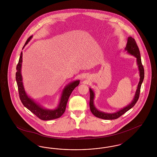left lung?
I'll return each mask as SVG.
<instances>
[{
	"instance_id": "left-lung-1",
	"label": "left lung",
	"mask_w": 157,
	"mask_h": 157,
	"mask_svg": "<svg viewBox=\"0 0 157 157\" xmlns=\"http://www.w3.org/2000/svg\"><path fill=\"white\" fill-rule=\"evenodd\" d=\"M125 49V51H127V52L132 55H134L135 57L136 58V62H137V65L138 66V69L140 71V79L139 83L138 85L137 90H136V92L135 94L134 98L132 101L131 102V103L128 105L127 106L121 109L120 111L115 112V113H105V112H101V111L98 110L97 109L95 108V105L94 104L95 94H94V91L90 88V109L91 112L93 113V115L99 118H101V119H104V120H115V119L118 118L121 115L124 114L125 112H127L128 110H129L131 108H132L134 106L140 97L141 86V85H142V83L144 81V67H143L142 62H141L140 50H139L138 45L136 44L134 38H132L131 36L128 37L127 46H126Z\"/></svg>"
}]
</instances>
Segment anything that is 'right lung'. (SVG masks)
Listing matches in <instances>:
<instances>
[{
	"instance_id": "right-lung-1",
	"label": "right lung",
	"mask_w": 157,
	"mask_h": 157,
	"mask_svg": "<svg viewBox=\"0 0 157 157\" xmlns=\"http://www.w3.org/2000/svg\"><path fill=\"white\" fill-rule=\"evenodd\" d=\"M32 37V36H31L27 39L24 46L30 41ZM22 62V52L21 53L19 62L16 67L17 72L16 73V80L17 85L19 97L23 105L40 120L48 121L59 118L65 111L69 97L71 95L72 92L77 86H78L80 81L79 80H77L74 82H71L67 85L64 90H63L62 96L60 99L59 104L58 107L55 109H48L37 104L32 99L29 97L25 92L23 85L22 76L21 75Z\"/></svg>"
}]
</instances>
